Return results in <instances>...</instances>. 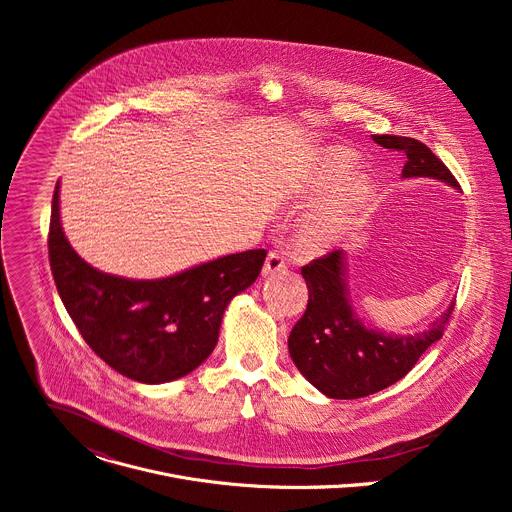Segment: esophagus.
Returning a JSON list of instances; mask_svg holds the SVG:
<instances>
[{"instance_id": "esophagus-1", "label": "esophagus", "mask_w": 512, "mask_h": 512, "mask_svg": "<svg viewBox=\"0 0 512 512\" xmlns=\"http://www.w3.org/2000/svg\"><path fill=\"white\" fill-rule=\"evenodd\" d=\"M287 269V263H285V257L283 253L279 251H271L265 259V265H263V275H273L277 271H285Z\"/></svg>"}]
</instances>
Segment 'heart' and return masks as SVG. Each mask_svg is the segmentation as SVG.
Returning a JSON list of instances; mask_svg holds the SVG:
<instances>
[{"label":"heart","instance_id":"obj_1","mask_svg":"<svg viewBox=\"0 0 512 512\" xmlns=\"http://www.w3.org/2000/svg\"><path fill=\"white\" fill-rule=\"evenodd\" d=\"M352 168L354 156L344 150H328L322 156L310 180V190L316 194L336 192L302 218L298 239L308 251H324L338 243L373 196V180L367 174H356L348 181L345 179Z\"/></svg>","mask_w":512,"mask_h":512}]
</instances>
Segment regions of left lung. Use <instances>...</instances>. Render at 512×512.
I'll return each mask as SVG.
<instances>
[{"mask_svg": "<svg viewBox=\"0 0 512 512\" xmlns=\"http://www.w3.org/2000/svg\"><path fill=\"white\" fill-rule=\"evenodd\" d=\"M385 150L403 152V178H433L458 188L456 178L425 143L413 137L373 135ZM346 253L332 251L302 267L310 298L304 316L287 338L298 371L330 399H358L403 379L421 354L442 338L450 308L417 334H387L364 326L346 285Z\"/></svg>", "mask_w": 512, "mask_h": 512, "instance_id": "8db88e82", "label": "left lung"}]
</instances>
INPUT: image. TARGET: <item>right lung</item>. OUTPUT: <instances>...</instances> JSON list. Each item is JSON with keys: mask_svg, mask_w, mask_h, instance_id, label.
Listing matches in <instances>:
<instances>
[{"mask_svg": "<svg viewBox=\"0 0 512 512\" xmlns=\"http://www.w3.org/2000/svg\"><path fill=\"white\" fill-rule=\"evenodd\" d=\"M52 198L48 257L60 300L111 369L145 385L176 381L210 356L229 302L261 273L265 249L200 263L164 279H125L91 267L60 225Z\"/></svg>", "mask_w": 512, "mask_h": 512, "instance_id": "right-lung-1", "label": "right lung"}]
</instances>
